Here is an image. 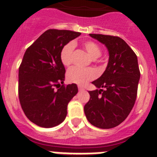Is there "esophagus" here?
<instances>
[{
	"label": "esophagus",
	"mask_w": 157,
	"mask_h": 157,
	"mask_svg": "<svg viewBox=\"0 0 157 157\" xmlns=\"http://www.w3.org/2000/svg\"><path fill=\"white\" fill-rule=\"evenodd\" d=\"M78 90L83 91V90H84V88H83V87H82V86H78Z\"/></svg>",
	"instance_id": "obj_1"
}]
</instances>
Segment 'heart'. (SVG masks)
Masks as SVG:
<instances>
[{
    "mask_svg": "<svg viewBox=\"0 0 157 157\" xmlns=\"http://www.w3.org/2000/svg\"><path fill=\"white\" fill-rule=\"evenodd\" d=\"M75 44L70 41L62 48L60 51V60L64 66L67 67L72 63V53ZM83 47L93 59H97L101 55V49L99 45L92 41H86ZM97 73L94 69H82L79 67H72L67 73V79L69 82L77 85H85L89 81L95 78Z\"/></svg>",
    "mask_w": 157,
    "mask_h": 157,
    "instance_id": "obj_1",
    "label": "heart"
}]
</instances>
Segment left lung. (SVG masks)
<instances>
[{
	"label": "left lung",
	"mask_w": 157,
	"mask_h": 157,
	"mask_svg": "<svg viewBox=\"0 0 157 157\" xmlns=\"http://www.w3.org/2000/svg\"><path fill=\"white\" fill-rule=\"evenodd\" d=\"M106 46L109 63L102 75L92 83L84 112L90 123L101 129L120 125L130 114L137 98L140 71L138 58L126 41L116 36L90 34Z\"/></svg>",
	"instance_id": "obj_1"
}]
</instances>
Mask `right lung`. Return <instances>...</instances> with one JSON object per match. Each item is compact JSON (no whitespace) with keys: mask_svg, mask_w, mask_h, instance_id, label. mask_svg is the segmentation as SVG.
Instances as JSON below:
<instances>
[{"mask_svg":"<svg viewBox=\"0 0 157 157\" xmlns=\"http://www.w3.org/2000/svg\"><path fill=\"white\" fill-rule=\"evenodd\" d=\"M79 32L51 29L44 32L25 52L19 68V98L29 120L45 128L59 125L67 116V105L78 93L72 83L63 84L65 68L60 51Z\"/></svg>","mask_w":157,"mask_h":157,"instance_id":"add662e5","label":"right lung"}]
</instances>
